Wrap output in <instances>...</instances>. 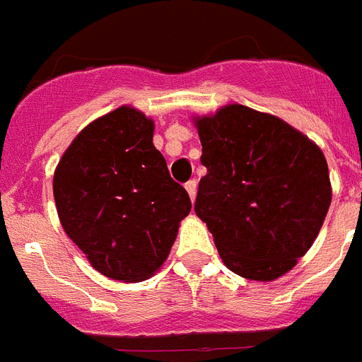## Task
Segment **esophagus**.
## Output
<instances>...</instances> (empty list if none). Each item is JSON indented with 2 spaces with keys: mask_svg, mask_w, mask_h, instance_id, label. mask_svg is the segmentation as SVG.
Masks as SVG:
<instances>
[{
  "mask_svg": "<svg viewBox=\"0 0 362 362\" xmlns=\"http://www.w3.org/2000/svg\"><path fill=\"white\" fill-rule=\"evenodd\" d=\"M185 189H187V192H189L190 199L194 202L196 199V181H189V183L185 185Z\"/></svg>",
  "mask_w": 362,
  "mask_h": 362,
  "instance_id": "obj_1",
  "label": "esophagus"
}]
</instances>
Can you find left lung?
<instances>
[{"instance_id":"8db88e82","label":"left lung","mask_w":362,"mask_h":362,"mask_svg":"<svg viewBox=\"0 0 362 362\" xmlns=\"http://www.w3.org/2000/svg\"><path fill=\"white\" fill-rule=\"evenodd\" d=\"M196 127L207 168L196 215L230 271L279 279L312 247L331 205L322 149L279 117L241 104L199 117Z\"/></svg>"}]
</instances>
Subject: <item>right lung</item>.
Wrapping results in <instances>:
<instances>
[{"instance_id":"right-lung-1","label":"right lung","mask_w":362,"mask_h":362,"mask_svg":"<svg viewBox=\"0 0 362 362\" xmlns=\"http://www.w3.org/2000/svg\"><path fill=\"white\" fill-rule=\"evenodd\" d=\"M153 129L141 112L121 106L89 123L54 173L63 230L108 279H149L192 207L153 146Z\"/></svg>"}]
</instances>
